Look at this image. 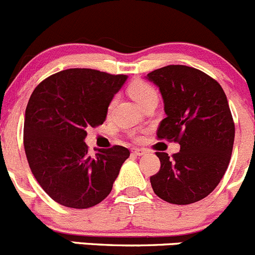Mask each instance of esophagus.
<instances>
[{"mask_svg": "<svg viewBox=\"0 0 255 255\" xmlns=\"http://www.w3.org/2000/svg\"><path fill=\"white\" fill-rule=\"evenodd\" d=\"M132 153L135 156H143V154H146V151L142 148H132Z\"/></svg>", "mask_w": 255, "mask_h": 255, "instance_id": "esophagus-1", "label": "esophagus"}]
</instances>
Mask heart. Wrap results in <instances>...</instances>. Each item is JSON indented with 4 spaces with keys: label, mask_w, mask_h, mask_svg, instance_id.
Segmentation results:
<instances>
[{
    "label": "heart",
    "mask_w": 255,
    "mask_h": 255,
    "mask_svg": "<svg viewBox=\"0 0 255 255\" xmlns=\"http://www.w3.org/2000/svg\"><path fill=\"white\" fill-rule=\"evenodd\" d=\"M128 93L141 107H143L151 99L157 98L156 89L143 80H134L128 87Z\"/></svg>",
    "instance_id": "heart-1"
}]
</instances>
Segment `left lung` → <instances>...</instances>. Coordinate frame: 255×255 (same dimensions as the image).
<instances>
[{
    "mask_svg": "<svg viewBox=\"0 0 255 255\" xmlns=\"http://www.w3.org/2000/svg\"><path fill=\"white\" fill-rule=\"evenodd\" d=\"M160 88L166 118L157 138L177 142L170 158L156 152L161 167L151 176L152 189L176 205L196 203L219 185L230 162L235 126L221 85L199 69L167 65L147 74Z\"/></svg>",
    "mask_w": 255,
    "mask_h": 255,
    "instance_id": "1",
    "label": "left lung"
}]
</instances>
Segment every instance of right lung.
Returning <instances> with one entry per match:
<instances>
[{
	"label": "right lung",
	"instance_id": "1",
	"mask_svg": "<svg viewBox=\"0 0 255 255\" xmlns=\"http://www.w3.org/2000/svg\"><path fill=\"white\" fill-rule=\"evenodd\" d=\"M127 75L94 69H66L42 80L25 112L23 147L31 172L60 205L88 209L112 191L129 151L123 146L89 156L87 127L106 121L114 94Z\"/></svg>",
	"mask_w": 255,
	"mask_h": 255
}]
</instances>
